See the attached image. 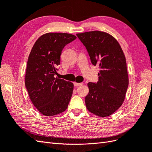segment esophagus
<instances>
[{
    "mask_svg": "<svg viewBox=\"0 0 152 152\" xmlns=\"http://www.w3.org/2000/svg\"><path fill=\"white\" fill-rule=\"evenodd\" d=\"M74 86H76V87H78V86H82V85H83V83H77V82H74Z\"/></svg>",
    "mask_w": 152,
    "mask_h": 152,
    "instance_id": "esophagus-1",
    "label": "esophagus"
}]
</instances>
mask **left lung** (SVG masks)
<instances>
[{
    "instance_id": "8db88e82",
    "label": "left lung",
    "mask_w": 152,
    "mask_h": 152,
    "mask_svg": "<svg viewBox=\"0 0 152 152\" xmlns=\"http://www.w3.org/2000/svg\"><path fill=\"white\" fill-rule=\"evenodd\" d=\"M90 56L91 63L99 66V80L89 82L86 108L101 117L110 116L123 104L129 76L126 62L117 40L106 32L92 31L77 34Z\"/></svg>"
}]
</instances>
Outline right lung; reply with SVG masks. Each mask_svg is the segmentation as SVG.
Here are the masks:
<instances>
[{"mask_svg":"<svg viewBox=\"0 0 152 152\" xmlns=\"http://www.w3.org/2000/svg\"><path fill=\"white\" fill-rule=\"evenodd\" d=\"M76 38L66 33H47L38 38L29 53L25 85L32 103L45 116L53 117L68 107L73 83L55 75L62 49Z\"/></svg>","mask_w":152,"mask_h":152,"instance_id":"add662e5","label":"right lung"}]
</instances>
